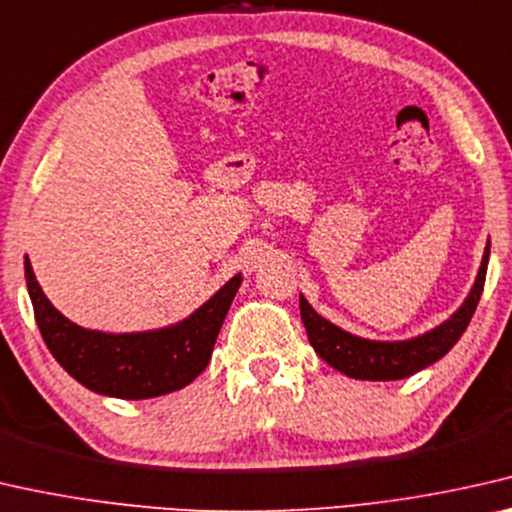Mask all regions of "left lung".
<instances>
[{
    "label": "left lung",
    "mask_w": 512,
    "mask_h": 512,
    "mask_svg": "<svg viewBox=\"0 0 512 512\" xmlns=\"http://www.w3.org/2000/svg\"><path fill=\"white\" fill-rule=\"evenodd\" d=\"M487 262H490V243L485 246V255L483 262H480L474 287H471L469 296L464 299L460 308H457L444 324H439L437 329L416 335V338L409 340L381 342L358 338V335L342 331L340 326H335L329 319H324L301 294L299 308L310 345L315 347V352L322 356L331 368L340 370L342 375L352 379L393 381L416 375L418 370L437 363L441 356L451 352L455 342L462 338L464 331H467L471 317H474L476 312V305L480 301V294H483Z\"/></svg>",
    "instance_id": "obj_1"
}]
</instances>
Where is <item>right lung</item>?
<instances>
[{"label": "right lung", "instance_id": "add662e5", "mask_svg": "<svg viewBox=\"0 0 512 512\" xmlns=\"http://www.w3.org/2000/svg\"><path fill=\"white\" fill-rule=\"evenodd\" d=\"M25 278L36 324L57 363L89 391L121 400L158 398L200 375L243 280L236 273L193 315L165 329L103 333L82 329L61 315L38 285L29 257Z\"/></svg>", "mask_w": 512, "mask_h": 512}]
</instances>
